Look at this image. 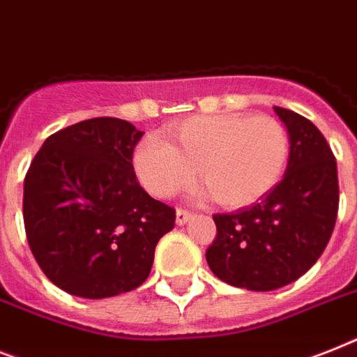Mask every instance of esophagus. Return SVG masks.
<instances>
[{
    "label": "esophagus",
    "instance_id": "34e87169",
    "mask_svg": "<svg viewBox=\"0 0 357 357\" xmlns=\"http://www.w3.org/2000/svg\"><path fill=\"white\" fill-rule=\"evenodd\" d=\"M192 218V213L188 211V208H183V207H179L178 211H176V224L178 225H183L187 224L188 220Z\"/></svg>",
    "mask_w": 357,
    "mask_h": 357
}]
</instances>
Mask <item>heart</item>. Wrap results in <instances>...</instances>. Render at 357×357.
<instances>
[{"label":"heart","mask_w":357,"mask_h":357,"mask_svg":"<svg viewBox=\"0 0 357 357\" xmlns=\"http://www.w3.org/2000/svg\"><path fill=\"white\" fill-rule=\"evenodd\" d=\"M170 141L150 135L139 144L133 167L143 187L170 198L202 183L224 207L259 202L279 183L289 158L288 132L268 115H198L170 128Z\"/></svg>","instance_id":"1"}]
</instances>
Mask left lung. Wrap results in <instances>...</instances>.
Listing matches in <instances>:
<instances>
[{"instance_id":"8db88e82","label":"left lung","mask_w":357,"mask_h":357,"mask_svg":"<svg viewBox=\"0 0 357 357\" xmlns=\"http://www.w3.org/2000/svg\"><path fill=\"white\" fill-rule=\"evenodd\" d=\"M289 135L282 181L259 204L236 213L214 214L216 238L207 264L220 280L269 291L308 271L334 233L339 207L337 163L315 124L275 106Z\"/></svg>"}]
</instances>
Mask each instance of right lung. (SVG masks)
Here are the masks:
<instances>
[{
	"label": "right lung",
	"mask_w": 357,
	"mask_h": 357,
	"mask_svg": "<svg viewBox=\"0 0 357 357\" xmlns=\"http://www.w3.org/2000/svg\"><path fill=\"white\" fill-rule=\"evenodd\" d=\"M128 121L95 117L49 135L23 183V224L38 266L54 286L104 299L149 279L176 208L153 199L133 172L143 137Z\"/></svg>",
	"instance_id": "1"
}]
</instances>
